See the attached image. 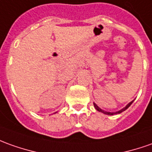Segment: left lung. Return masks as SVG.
<instances>
[{
  "label": "left lung",
  "mask_w": 152,
  "mask_h": 152,
  "mask_svg": "<svg viewBox=\"0 0 152 152\" xmlns=\"http://www.w3.org/2000/svg\"><path fill=\"white\" fill-rule=\"evenodd\" d=\"M132 102H133V101H132V102H129V103H128V104H127V105H126V106L124 108H122V109H121V110H120V111H118V112H116V113H108V112H105V111H103V110L101 109V108H100L99 107L97 106V104H95V103H94V107H95L96 109L98 110V112H101V113H102L107 114V115H114V114L121 113H122L123 111H125V110H126V109H127V108H128V107H129L131 106V104H132Z\"/></svg>",
  "instance_id": "left-lung-1"
}]
</instances>
